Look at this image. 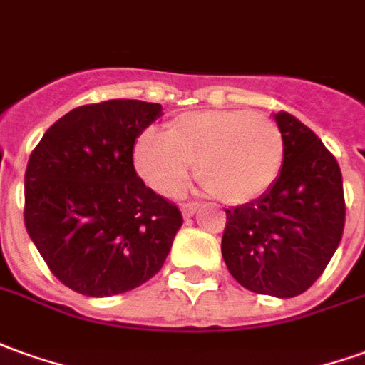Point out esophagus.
Listing matches in <instances>:
<instances>
[{
	"label": "esophagus",
	"mask_w": 365,
	"mask_h": 365,
	"mask_svg": "<svg viewBox=\"0 0 365 365\" xmlns=\"http://www.w3.org/2000/svg\"><path fill=\"white\" fill-rule=\"evenodd\" d=\"M200 208V202H182L180 205V210H182V216H192Z\"/></svg>",
	"instance_id": "obj_1"
}]
</instances>
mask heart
<instances>
[{"mask_svg": "<svg viewBox=\"0 0 365 365\" xmlns=\"http://www.w3.org/2000/svg\"><path fill=\"white\" fill-rule=\"evenodd\" d=\"M286 140L280 125L250 109L185 113L165 127V139L145 130L135 143V167L160 195L182 192L197 165L200 187L226 205L262 197L280 177Z\"/></svg>", "mask_w": 365, "mask_h": 365, "instance_id": "heart-1", "label": "heart"}]
</instances>
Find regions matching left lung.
<instances>
[{"mask_svg": "<svg viewBox=\"0 0 365 365\" xmlns=\"http://www.w3.org/2000/svg\"><path fill=\"white\" fill-rule=\"evenodd\" d=\"M286 140L280 177L268 192L226 208L222 258L246 290L278 298L306 292L331 260L346 222L340 165L314 130L280 110Z\"/></svg>", "mask_w": 365, "mask_h": 365, "instance_id": "8db88e82", "label": "left lung"}]
</instances>
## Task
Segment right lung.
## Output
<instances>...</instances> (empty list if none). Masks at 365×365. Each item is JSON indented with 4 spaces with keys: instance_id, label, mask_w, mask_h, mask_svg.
I'll use <instances>...</instances> for the list:
<instances>
[{
    "instance_id": "1",
    "label": "right lung",
    "mask_w": 365,
    "mask_h": 365,
    "mask_svg": "<svg viewBox=\"0 0 365 365\" xmlns=\"http://www.w3.org/2000/svg\"><path fill=\"white\" fill-rule=\"evenodd\" d=\"M137 99L83 105L45 130L25 170V228L51 274L75 292H129L163 268L182 215L133 165L160 117Z\"/></svg>"
}]
</instances>
